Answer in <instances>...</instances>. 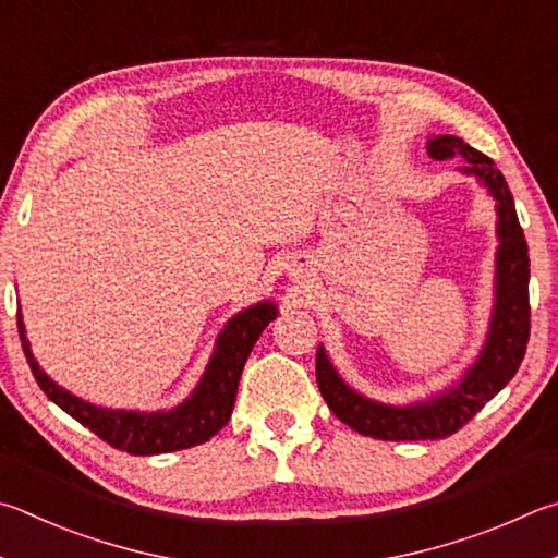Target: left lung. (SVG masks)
Returning <instances> with one entry per match:
<instances>
[{"label":"left lung","instance_id":"left-lung-1","mask_svg":"<svg viewBox=\"0 0 558 558\" xmlns=\"http://www.w3.org/2000/svg\"><path fill=\"white\" fill-rule=\"evenodd\" d=\"M426 149L436 161L463 156L461 171L475 175L497 203L500 244L495 257V306L481 355L465 369L461 383L428 402L395 407L367 399L343 383L326 350L318 348L316 383L330 412L357 434L379 441H436L456 434L514 377L530 340V250L505 175L490 156L473 149L461 136H434Z\"/></svg>","mask_w":558,"mask_h":558}]
</instances>
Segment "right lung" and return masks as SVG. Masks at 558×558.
Instances as JSON below:
<instances>
[{
  "label": "right lung",
  "instance_id": "add662e5",
  "mask_svg": "<svg viewBox=\"0 0 558 558\" xmlns=\"http://www.w3.org/2000/svg\"><path fill=\"white\" fill-rule=\"evenodd\" d=\"M274 316H277V306L271 301H259V304L244 308L238 316L230 318L228 326L218 336L210 363L205 367L201 383L193 389L191 397L183 404L169 409V412L151 414L95 407L71 395L68 389L58 387L34 360L22 316L16 318V326L26 363L32 367L38 387L44 389L51 402H56L65 414H71L75 422L90 428L95 436H100L102 441L117 448V451L130 456H156L183 451V448L210 441L228 424L234 397H238L242 367L247 363L262 330L269 326Z\"/></svg>",
  "mask_w": 558,
  "mask_h": 558
}]
</instances>
